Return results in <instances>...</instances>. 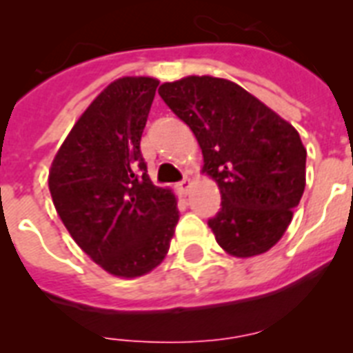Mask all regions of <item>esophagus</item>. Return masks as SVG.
I'll return each mask as SVG.
<instances>
[{
  "mask_svg": "<svg viewBox=\"0 0 353 353\" xmlns=\"http://www.w3.org/2000/svg\"><path fill=\"white\" fill-rule=\"evenodd\" d=\"M177 190H179V194H183V196H187L188 190H190V179H183L181 183H177Z\"/></svg>",
  "mask_w": 353,
  "mask_h": 353,
  "instance_id": "obj_1",
  "label": "esophagus"
}]
</instances>
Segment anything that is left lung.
<instances>
[{"label":"left lung","mask_w":353,"mask_h":353,"mask_svg":"<svg viewBox=\"0 0 353 353\" xmlns=\"http://www.w3.org/2000/svg\"><path fill=\"white\" fill-rule=\"evenodd\" d=\"M161 99L190 126L203 172L220 187L210 218L216 241L249 258L282 238L306 187V148L290 122L225 79L187 77L159 88Z\"/></svg>","instance_id":"obj_1"}]
</instances>
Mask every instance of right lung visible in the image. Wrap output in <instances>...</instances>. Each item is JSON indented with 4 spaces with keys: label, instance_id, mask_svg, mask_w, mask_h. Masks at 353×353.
<instances>
[{
    "label": "right lung",
    "instance_id": "right-lung-1",
    "mask_svg": "<svg viewBox=\"0 0 353 353\" xmlns=\"http://www.w3.org/2000/svg\"><path fill=\"white\" fill-rule=\"evenodd\" d=\"M159 80L124 77L82 113L54 155L49 190L63 225L108 273L135 279L165 260L179 210L146 174L141 135Z\"/></svg>",
    "mask_w": 353,
    "mask_h": 353
}]
</instances>
